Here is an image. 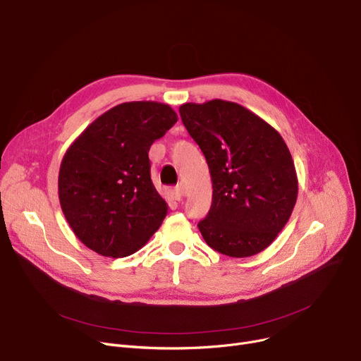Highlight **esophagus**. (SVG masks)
<instances>
[{
  "instance_id": "obj_1",
  "label": "esophagus",
  "mask_w": 361,
  "mask_h": 361,
  "mask_svg": "<svg viewBox=\"0 0 361 361\" xmlns=\"http://www.w3.org/2000/svg\"><path fill=\"white\" fill-rule=\"evenodd\" d=\"M170 197L173 198L175 201H180L183 198V186L179 185V186L175 188V190H171L170 191Z\"/></svg>"
}]
</instances>
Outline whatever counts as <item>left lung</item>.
<instances>
[{"mask_svg":"<svg viewBox=\"0 0 361 361\" xmlns=\"http://www.w3.org/2000/svg\"><path fill=\"white\" fill-rule=\"evenodd\" d=\"M179 113L212 176V207L198 223L205 243L235 259L262 252L285 228L298 195L281 133L232 101L185 102Z\"/></svg>","mask_w":361,"mask_h":361,"instance_id":"obj_1","label":"left lung"}]
</instances>
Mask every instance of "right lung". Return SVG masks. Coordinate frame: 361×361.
Returning <instances> with one entry per match:
<instances>
[{
  "instance_id": "obj_1",
  "label": "right lung",
  "mask_w": 361,
  "mask_h": 361,
  "mask_svg": "<svg viewBox=\"0 0 361 361\" xmlns=\"http://www.w3.org/2000/svg\"><path fill=\"white\" fill-rule=\"evenodd\" d=\"M176 122V111L163 102H123L67 148L59 200L83 245L104 257H126L161 226L169 207L151 182L148 151Z\"/></svg>"
}]
</instances>
